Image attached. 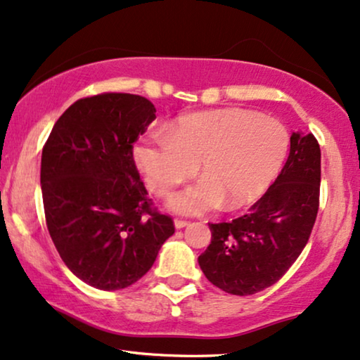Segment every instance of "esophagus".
I'll list each match as a JSON object with an SVG mask.
<instances>
[{
	"instance_id": "34e87169",
	"label": "esophagus",
	"mask_w": 360,
	"mask_h": 360,
	"mask_svg": "<svg viewBox=\"0 0 360 360\" xmlns=\"http://www.w3.org/2000/svg\"><path fill=\"white\" fill-rule=\"evenodd\" d=\"M185 226H188V221H186V219H180V218L175 219V228H176V229L185 228Z\"/></svg>"
}]
</instances>
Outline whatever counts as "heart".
Wrapping results in <instances>:
<instances>
[{"label": "heart", "instance_id": "1", "mask_svg": "<svg viewBox=\"0 0 360 360\" xmlns=\"http://www.w3.org/2000/svg\"><path fill=\"white\" fill-rule=\"evenodd\" d=\"M290 134L282 122L226 108L176 120L134 146V160L149 188L167 196L196 172L201 180L170 198L179 213L201 214L223 203L240 208L257 200L282 170Z\"/></svg>", "mask_w": 360, "mask_h": 360}]
</instances>
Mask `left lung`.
Instances as JSON below:
<instances>
[{"label":"left lung","mask_w":360,"mask_h":360,"mask_svg":"<svg viewBox=\"0 0 360 360\" xmlns=\"http://www.w3.org/2000/svg\"><path fill=\"white\" fill-rule=\"evenodd\" d=\"M321 150L311 132H293L277 180L249 213L210 224L211 243L198 257L214 287L254 295L287 274L307 245L319 208Z\"/></svg>","instance_id":"8db88e82"}]
</instances>
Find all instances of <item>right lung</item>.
I'll return each mask as SVG.
<instances>
[{"mask_svg":"<svg viewBox=\"0 0 360 360\" xmlns=\"http://www.w3.org/2000/svg\"><path fill=\"white\" fill-rule=\"evenodd\" d=\"M155 106L131 93L73 103L42 149L49 234L68 269L100 290H121L149 272L174 219L147 196L132 149Z\"/></svg>","mask_w":360,"mask_h":360,"instance_id":"obj_1","label":"right lung"}]
</instances>
